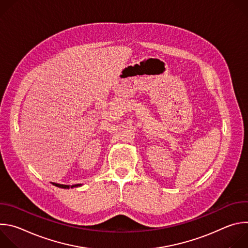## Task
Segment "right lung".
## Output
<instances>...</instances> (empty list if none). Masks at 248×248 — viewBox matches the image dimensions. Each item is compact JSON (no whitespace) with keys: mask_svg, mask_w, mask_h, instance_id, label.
I'll return each mask as SVG.
<instances>
[{"mask_svg":"<svg viewBox=\"0 0 248 248\" xmlns=\"http://www.w3.org/2000/svg\"><path fill=\"white\" fill-rule=\"evenodd\" d=\"M54 186H58V187H61V188H74V187H78L80 186L81 185H75V186H64V185H59V184H54Z\"/></svg>","mask_w":248,"mask_h":248,"instance_id":"1","label":"right lung"}]
</instances>
